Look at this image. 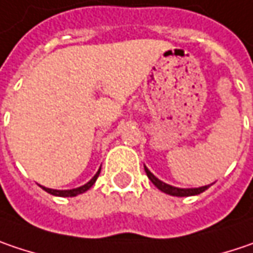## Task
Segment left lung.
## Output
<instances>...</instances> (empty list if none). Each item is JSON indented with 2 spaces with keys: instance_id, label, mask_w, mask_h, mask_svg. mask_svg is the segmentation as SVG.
I'll use <instances>...</instances> for the list:
<instances>
[{
  "instance_id": "8db88e82",
  "label": "left lung",
  "mask_w": 253,
  "mask_h": 253,
  "mask_svg": "<svg viewBox=\"0 0 253 253\" xmlns=\"http://www.w3.org/2000/svg\"><path fill=\"white\" fill-rule=\"evenodd\" d=\"M144 170H146V174H147V177L152 180V183L156 186L159 190H162V192H165V193H168V195H171V196H195V195H199L202 192H205L208 187H211V185L208 186H202V187H192V189H182V187H174V186L168 185V183H165V182H162V180H159L156 176L152 173V171L149 170L146 166H144Z\"/></svg>"
}]
</instances>
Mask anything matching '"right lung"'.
Returning a JSON list of instances; mask_svg holds the SVG:
<instances>
[{
  "label": "right lung",
  "instance_id": "obj_1",
  "mask_svg": "<svg viewBox=\"0 0 253 253\" xmlns=\"http://www.w3.org/2000/svg\"><path fill=\"white\" fill-rule=\"evenodd\" d=\"M100 170H101V168L98 169L96 174L93 176V179L90 180V182H87L85 185L80 186V187H76V189H70V190H57V189H48V187H44V186H41L47 193H50V195H54V196H61V198H71V196H77V195H80V193H84V192H87L91 186L96 183L97 177H98V174H100Z\"/></svg>",
  "mask_w": 253,
  "mask_h": 253
}]
</instances>
